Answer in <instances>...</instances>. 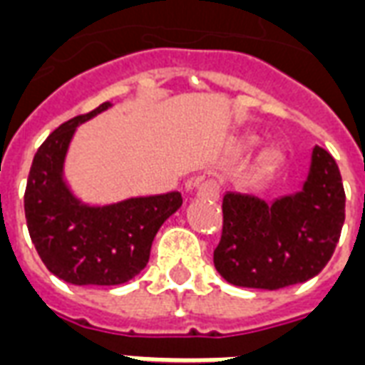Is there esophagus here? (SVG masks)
Masks as SVG:
<instances>
[{
	"label": "esophagus",
	"instance_id": "34e87169",
	"mask_svg": "<svg viewBox=\"0 0 365 365\" xmlns=\"http://www.w3.org/2000/svg\"><path fill=\"white\" fill-rule=\"evenodd\" d=\"M197 189V197L205 199V201H218L220 197V185L216 180H205V182L195 183Z\"/></svg>",
	"mask_w": 365,
	"mask_h": 365
}]
</instances>
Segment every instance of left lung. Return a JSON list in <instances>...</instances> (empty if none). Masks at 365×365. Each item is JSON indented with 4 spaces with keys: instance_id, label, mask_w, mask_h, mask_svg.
<instances>
[{
    "instance_id": "8db88e82",
    "label": "left lung",
    "mask_w": 365,
    "mask_h": 365,
    "mask_svg": "<svg viewBox=\"0 0 365 365\" xmlns=\"http://www.w3.org/2000/svg\"><path fill=\"white\" fill-rule=\"evenodd\" d=\"M214 266L232 285L289 287L329 262L344 224V189L335 158L314 147L302 189L272 202L227 191Z\"/></svg>"
}]
</instances>
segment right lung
<instances>
[{
    "label": "right lung",
    "instance_id": "1",
    "mask_svg": "<svg viewBox=\"0 0 365 365\" xmlns=\"http://www.w3.org/2000/svg\"><path fill=\"white\" fill-rule=\"evenodd\" d=\"M110 103L61 124L34 155L24 214L30 239L53 275L72 285H120L145 268L153 239L182 207V193L132 197L93 207L72 193L63 178L65 158L76 126Z\"/></svg>",
    "mask_w": 365,
    "mask_h": 365
}]
</instances>
